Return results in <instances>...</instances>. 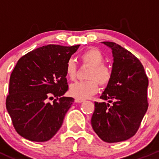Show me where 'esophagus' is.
<instances>
[{
	"label": "esophagus",
	"mask_w": 159,
	"mask_h": 159,
	"mask_svg": "<svg viewBox=\"0 0 159 159\" xmlns=\"http://www.w3.org/2000/svg\"><path fill=\"white\" fill-rule=\"evenodd\" d=\"M75 102H78V103H81V102H84V99H81V98H75Z\"/></svg>",
	"instance_id": "obj_1"
}]
</instances>
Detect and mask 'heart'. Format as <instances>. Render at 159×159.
<instances>
[{"label": "heart", "instance_id": "obj_1", "mask_svg": "<svg viewBox=\"0 0 159 159\" xmlns=\"http://www.w3.org/2000/svg\"><path fill=\"white\" fill-rule=\"evenodd\" d=\"M83 65L90 66L87 74L89 80L77 81L70 86L69 93L76 98L84 99L90 97L98 89L100 85L105 86L110 82L112 77L111 69L105 61L103 54L99 50L91 48L84 51L80 55ZM66 75L70 80H75L77 77V66L73 59L67 61L65 68Z\"/></svg>", "mask_w": 159, "mask_h": 159}]
</instances>
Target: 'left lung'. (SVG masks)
Listing matches in <instances>:
<instances>
[{"mask_svg": "<svg viewBox=\"0 0 159 159\" xmlns=\"http://www.w3.org/2000/svg\"><path fill=\"white\" fill-rule=\"evenodd\" d=\"M112 51V77L100 98L94 102L91 126L102 140L123 142L135 134L148 110V79L140 61L118 44L104 41ZM109 103H112L110 105Z\"/></svg>", "mask_w": 159, "mask_h": 159, "instance_id": "left-lung-1", "label": "left lung"}]
</instances>
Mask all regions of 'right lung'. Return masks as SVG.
<instances>
[{"label": "right lung", "mask_w": 159, "mask_h": 159, "mask_svg": "<svg viewBox=\"0 0 159 159\" xmlns=\"http://www.w3.org/2000/svg\"><path fill=\"white\" fill-rule=\"evenodd\" d=\"M48 44L20 57L9 82L6 108L16 131L31 142L48 141L61 127L75 99L68 89L67 61L79 48ZM56 98L53 103L48 99Z\"/></svg>", "instance_id": "add662e5"}]
</instances>
